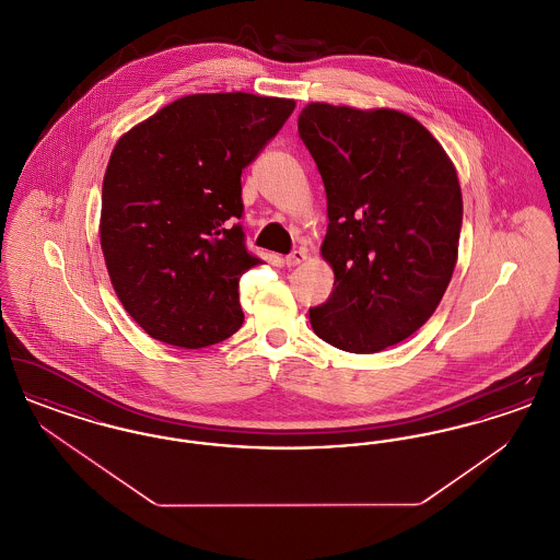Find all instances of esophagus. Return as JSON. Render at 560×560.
<instances>
[{
  "mask_svg": "<svg viewBox=\"0 0 560 560\" xmlns=\"http://www.w3.org/2000/svg\"><path fill=\"white\" fill-rule=\"evenodd\" d=\"M306 260V249H293L292 254L285 258V267H298L300 262Z\"/></svg>",
  "mask_w": 560,
  "mask_h": 560,
  "instance_id": "1",
  "label": "esophagus"
}]
</instances>
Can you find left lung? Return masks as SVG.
Wrapping results in <instances>:
<instances>
[{"mask_svg":"<svg viewBox=\"0 0 560 560\" xmlns=\"http://www.w3.org/2000/svg\"><path fill=\"white\" fill-rule=\"evenodd\" d=\"M298 132L327 195L323 258L334 292L308 311L331 347L372 354L436 311L452 281L462 190L443 147L413 117L311 103Z\"/></svg>","mask_w":560,"mask_h":560,"instance_id":"1","label":"left lung"}]
</instances>
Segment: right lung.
<instances>
[{
    "label": "right lung",
    "instance_id": "add662e5",
    "mask_svg": "<svg viewBox=\"0 0 560 560\" xmlns=\"http://www.w3.org/2000/svg\"><path fill=\"white\" fill-rule=\"evenodd\" d=\"M295 108L288 98L192 94L124 133L103 183L101 247L124 308L151 338L206 348L243 323L241 172Z\"/></svg>",
    "mask_w": 560,
    "mask_h": 560
}]
</instances>
